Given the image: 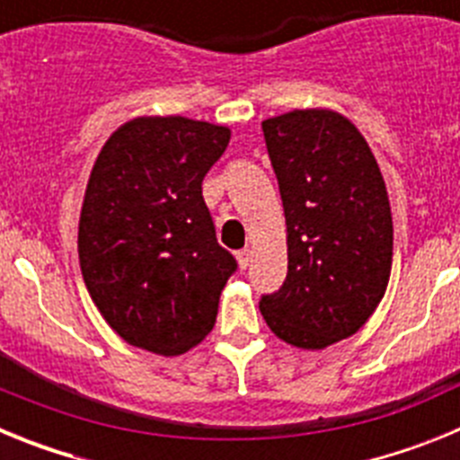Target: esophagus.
Listing matches in <instances>:
<instances>
[{
    "label": "esophagus",
    "instance_id": "34e87169",
    "mask_svg": "<svg viewBox=\"0 0 460 460\" xmlns=\"http://www.w3.org/2000/svg\"><path fill=\"white\" fill-rule=\"evenodd\" d=\"M237 262H239V267H242V270H246V267L251 265V251L249 249H242L237 253Z\"/></svg>",
    "mask_w": 460,
    "mask_h": 460
}]
</instances>
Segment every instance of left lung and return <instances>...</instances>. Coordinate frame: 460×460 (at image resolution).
<instances>
[{
	"instance_id": "left-lung-1",
	"label": "left lung",
	"mask_w": 460,
	"mask_h": 460,
	"mask_svg": "<svg viewBox=\"0 0 460 460\" xmlns=\"http://www.w3.org/2000/svg\"><path fill=\"white\" fill-rule=\"evenodd\" d=\"M262 133L286 211L288 276L260 313L280 341L323 350L359 332L387 290V186L368 142L334 110H292Z\"/></svg>"
}]
</instances>
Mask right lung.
<instances>
[{
	"label": "right lung",
	"mask_w": 460,
	"mask_h": 460,
	"mask_svg": "<svg viewBox=\"0 0 460 460\" xmlns=\"http://www.w3.org/2000/svg\"><path fill=\"white\" fill-rule=\"evenodd\" d=\"M227 142V126L136 117L96 156L80 211V270L128 345L184 355L217 323L237 262L218 246L202 180Z\"/></svg>",
	"instance_id": "1"
}]
</instances>
